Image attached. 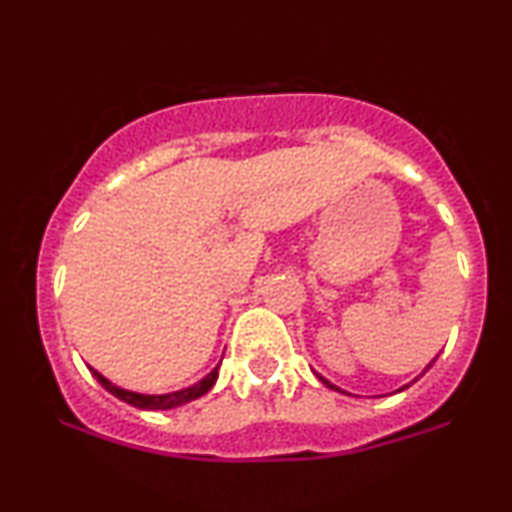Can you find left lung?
Segmentation results:
<instances>
[{"instance_id": "8db88e82", "label": "left lung", "mask_w": 512, "mask_h": 512, "mask_svg": "<svg viewBox=\"0 0 512 512\" xmlns=\"http://www.w3.org/2000/svg\"><path fill=\"white\" fill-rule=\"evenodd\" d=\"M317 378H320V380H322V383H325L327 387H330V390H337V392H342V390H339V387H337V385H332V383H330V380H325V378H322V375H317ZM402 390H404V387H402Z\"/></svg>"}]
</instances>
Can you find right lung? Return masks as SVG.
I'll list each match as a JSON object with an SVG mask.
<instances>
[{"label": "right lung", "instance_id": "right-lung-1", "mask_svg": "<svg viewBox=\"0 0 512 512\" xmlns=\"http://www.w3.org/2000/svg\"><path fill=\"white\" fill-rule=\"evenodd\" d=\"M93 378L101 383L105 390L110 392V395H115L117 399H122V402L132 404V407L137 409H173V407H180V404L185 402H192V399L202 397L204 392H209L211 387H214L216 378H219V366H216L211 373L207 375V378H202L199 383H195L192 387H185V390H178V392H170V395H137V392H129V390H122V387H115L113 383H110L108 378H103L98 370H93Z\"/></svg>", "mask_w": 512, "mask_h": 512}]
</instances>
